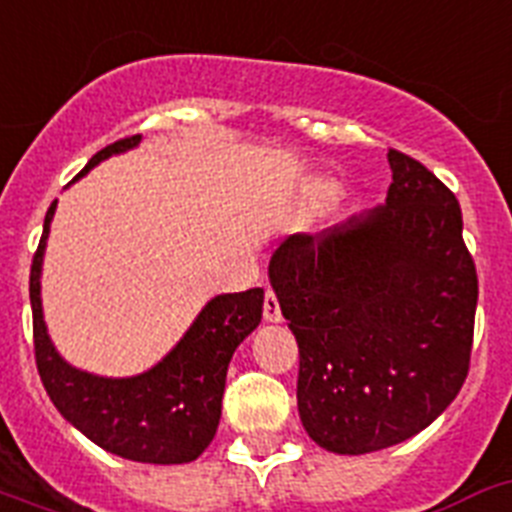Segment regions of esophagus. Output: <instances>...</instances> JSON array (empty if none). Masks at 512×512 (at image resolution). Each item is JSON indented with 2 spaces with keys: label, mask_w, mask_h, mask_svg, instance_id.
<instances>
[{
  "label": "esophagus",
  "mask_w": 512,
  "mask_h": 512,
  "mask_svg": "<svg viewBox=\"0 0 512 512\" xmlns=\"http://www.w3.org/2000/svg\"><path fill=\"white\" fill-rule=\"evenodd\" d=\"M263 315H265V320H268V322H278L283 317L281 315V304H278V296H276V291H273V289L265 291Z\"/></svg>",
  "instance_id": "1"
}]
</instances>
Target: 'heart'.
<instances>
[{
  "mask_svg": "<svg viewBox=\"0 0 512 512\" xmlns=\"http://www.w3.org/2000/svg\"><path fill=\"white\" fill-rule=\"evenodd\" d=\"M312 195H315V200H325V197L333 195V187H328V184H320V187H315V192H312Z\"/></svg>",
  "mask_w": 512,
  "mask_h": 512,
  "instance_id": "heart-1",
  "label": "heart"
}]
</instances>
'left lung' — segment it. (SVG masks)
Segmentation results:
<instances>
[{
  "instance_id": "left-lung-1",
  "label": "left lung",
  "mask_w": 512,
  "mask_h": 512,
  "mask_svg": "<svg viewBox=\"0 0 512 512\" xmlns=\"http://www.w3.org/2000/svg\"><path fill=\"white\" fill-rule=\"evenodd\" d=\"M393 182L367 216L289 236L270 283L299 343L307 435L362 455L409 440L463 388L479 299L461 205L416 158L388 150Z\"/></svg>"
}]
</instances>
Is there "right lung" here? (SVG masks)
<instances>
[{
  "label": "right lung",
  "instance_id": "add662e5",
  "mask_svg": "<svg viewBox=\"0 0 512 512\" xmlns=\"http://www.w3.org/2000/svg\"><path fill=\"white\" fill-rule=\"evenodd\" d=\"M122 137L90 158L77 176L111 153L137 145ZM75 176V179H77ZM57 200L46 210L44 234L30 265L33 354L51 403L98 448L140 463H190L216 437L226 372L236 346L263 317V289L216 296L200 312L187 336L145 375L106 380L72 369L54 351L41 312V260Z\"/></svg>",
  "mask_w": 512,
  "mask_h": 512
}]
</instances>
